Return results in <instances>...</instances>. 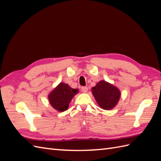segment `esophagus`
<instances>
[{"label": "esophagus", "mask_w": 161, "mask_h": 161, "mask_svg": "<svg viewBox=\"0 0 161 161\" xmlns=\"http://www.w3.org/2000/svg\"><path fill=\"white\" fill-rule=\"evenodd\" d=\"M80 90L82 92H86L88 91V88H87L86 86H82L80 88Z\"/></svg>", "instance_id": "esophagus-1"}]
</instances>
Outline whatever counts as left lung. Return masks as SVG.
<instances>
[{
  "label": "left lung",
  "mask_w": 161,
  "mask_h": 161,
  "mask_svg": "<svg viewBox=\"0 0 161 161\" xmlns=\"http://www.w3.org/2000/svg\"><path fill=\"white\" fill-rule=\"evenodd\" d=\"M92 93L99 105L105 110L113 109L120 98L119 90L104 80L92 87Z\"/></svg>",
  "instance_id": "1"
}]
</instances>
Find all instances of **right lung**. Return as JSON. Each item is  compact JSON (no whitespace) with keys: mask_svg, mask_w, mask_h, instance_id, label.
<instances>
[{"mask_svg":"<svg viewBox=\"0 0 161 161\" xmlns=\"http://www.w3.org/2000/svg\"><path fill=\"white\" fill-rule=\"evenodd\" d=\"M78 89H72L67 84L61 82L50 92L48 98L53 108L62 112L68 109L72 97L78 93Z\"/></svg>","mask_w":161,"mask_h":161,"instance_id":"add662e5","label":"right lung"}]
</instances>
